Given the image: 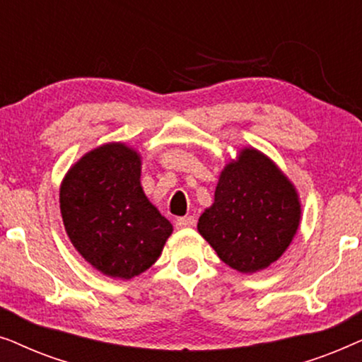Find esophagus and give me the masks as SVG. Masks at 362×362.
I'll return each instance as SVG.
<instances>
[{
	"label": "esophagus",
	"instance_id": "1",
	"mask_svg": "<svg viewBox=\"0 0 362 362\" xmlns=\"http://www.w3.org/2000/svg\"><path fill=\"white\" fill-rule=\"evenodd\" d=\"M194 226V217L192 216H185V217H177L176 219V229H187V227Z\"/></svg>",
	"mask_w": 362,
	"mask_h": 362
}]
</instances>
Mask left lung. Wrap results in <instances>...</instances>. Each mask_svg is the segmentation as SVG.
<instances>
[{
	"label": "left lung",
	"instance_id": "left-lung-1",
	"mask_svg": "<svg viewBox=\"0 0 362 362\" xmlns=\"http://www.w3.org/2000/svg\"><path fill=\"white\" fill-rule=\"evenodd\" d=\"M300 222L301 201L290 177L265 153L244 146L222 168L197 230L230 269L255 274L285 254Z\"/></svg>",
	"mask_w": 362,
	"mask_h": 362
}]
</instances>
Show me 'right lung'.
<instances>
[{"mask_svg":"<svg viewBox=\"0 0 362 362\" xmlns=\"http://www.w3.org/2000/svg\"><path fill=\"white\" fill-rule=\"evenodd\" d=\"M140 177V153L112 141L78 158L59 189L69 240L87 264L110 279L130 280L150 269L173 232Z\"/></svg>","mask_w":362,"mask_h":362,"instance_id":"1","label":"right lung"}]
</instances>
